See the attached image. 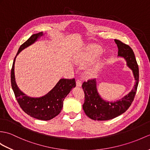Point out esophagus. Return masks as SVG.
<instances>
[{
	"label": "esophagus",
	"mask_w": 150,
	"mask_h": 150,
	"mask_svg": "<svg viewBox=\"0 0 150 150\" xmlns=\"http://www.w3.org/2000/svg\"><path fill=\"white\" fill-rule=\"evenodd\" d=\"M76 85L77 87H81L82 86V82L81 81H79V80H77L76 82Z\"/></svg>",
	"instance_id": "esophagus-1"
}]
</instances>
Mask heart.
Listing matches in <instances>:
<instances>
[{
	"mask_svg": "<svg viewBox=\"0 0 150 150\" xmlns=\"http://www.w3.org/2000/svg\"><path fill=\"white\" fill-rule=\"evenodd\" d=\"M102 49L96 45H89L85 49L76 54L74 57V61L76 64L83 65L95 60L102 54ZM102 63H98L93 66L86 70L85 74L89 78H93L98 74L101 68Z\"/></svg>",
	"mask_w": 150,
	"mask_h": 150,
	"instance_id": "heart-1",
	"label": "heart"
}]
</instances>
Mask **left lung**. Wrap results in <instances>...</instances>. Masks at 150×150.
Returning <instances> with one entry per match:
<instances>
[{
	"instance_id": "left-lung-1",
	"label": "left lung",
	"mask_w": 150,
	"mask_h": 150,
	"mask_svg": "<svg viewBox=\"0 0 150 150\" xmlns=\"http://www.w3.org/2000/svg\"><path fill=\"white\" fill-rule=\"evenodd\" d=\"M118 48L117 57H123L127 66L132 71L135 79L134 88L129 93L116 101H107L100 95L96 79L89 80L82 84L85 93L83 109L86 114L93 120L105 121L113 119L126 111L133 102L139 83V68L135 55L128 45L120 40H114Z\"/></svg>"
}]
</instances>
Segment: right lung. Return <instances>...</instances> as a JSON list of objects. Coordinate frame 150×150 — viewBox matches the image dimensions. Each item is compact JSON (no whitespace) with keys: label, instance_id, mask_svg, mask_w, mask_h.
I'll return each instance as SVG.
<instances>
[{"label":"right lung","instance_id":"obj_1","mask_svg":"<svg viewBox=\"0 0 150 150\" xmlns=\"http://www.w3.org/2000/svg\"><path fill=\"white\" fill-rule=\"evenodd\" d=\"M44 36L43 32L34 34L20 47L13 64L11 75V86L17 102L22 110L29 116L36 119L48 121L57 116L63 107V101L76 86L74 79H61L50 91L40 97H30L25 95L17 86L15 75L16 56L20 52L33 45Z\"/></svg>","mask_w":150,"mask_h":150}]
</instances>
